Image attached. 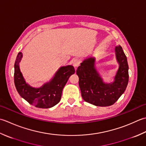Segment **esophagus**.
Returning <instances> with one entry per match:
<instances>
[{
    "instance_id": "1",
    "label": "esophagus",
    "mask_w": 146,
    "mask_h": 146,
    "mask_svg": "<svg viewBox=\"0 0 146 146\" xmlns=\"http://www.w3.org/2000/svg\"><path fill=\"white\" fill-rule=\"evenodd\" d=\"M73 65L74 67H78L79 65L81 64V60L79 58H74L73 60Z\"/></svg>"
}]
</instances>
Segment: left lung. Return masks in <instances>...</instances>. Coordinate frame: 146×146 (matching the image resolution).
Here are the masks:
<instances>
[{
	"label": "left lung",
	"instance_id": "8db88e82",
	"mask_svg": "<svg viewBox=\"0 0 146 146\" xmlns=\"http://www.w3.org/2000/svg\"><path fill=\"white\" fill-rule=\"evenodd\" d=\"M116 55L120 65L112 84H105L94 67V58L84 60L78 67L79 85L85 102L98 106H111L122 94L129 82V65L126 55L121 46L115 48Z\"/></svg>",
	"mask_w": 146,
	"mask_h": 146
}]
</instances>
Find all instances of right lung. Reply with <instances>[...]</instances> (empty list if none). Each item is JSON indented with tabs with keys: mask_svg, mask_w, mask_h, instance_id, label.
I'll return each mask as SVG.
<instances>
[{
	"mask_svg": "<svg viewBox=\"0 0 146 146\" xmlns=\"http://www.w3.org/2000/svg\"><path fill=\"white\" fill-rule=\"evenodd\" d=\"M22 53L19 52L14 64V84L20 96L31 105L37 108H49L56 105L60 101L63 88L69 77L74 74L72 65L62 67L51 81L40 88H33L26 83L20 72L19 64Z\"/></svg>",
	"mask_w": 146,
	"mask_h": 146,
	"instance_id": "obj_1",
	"label": "right lung"
}]
</instances>
